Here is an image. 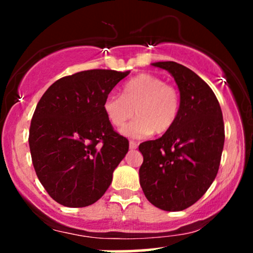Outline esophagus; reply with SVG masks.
Instances as JSON below:
<instances>
[{
	"instance_id": "34e87169",
	"label": "esophagus",
	"mask_w": 253,
	"mask_h": 253,
	"mask_svg": "<svg viewBox=\"0 0 253 253\" xmlns=\"http://www.w3.org/2000/svg\"><path fill=\"white\" fill-rule=\"evenodd\" d=\"M136 147H138V144H136L135 141L129 140V149H130V150H135Z\"/></svg>"
}]
</instances>
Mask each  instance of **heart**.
I'll return each mask as SVG.
<instances>
[{
	"label": "heart",
	"instance_id": "1",
	"mask_svg": "<svg viewBox=\"0 0 253 253\" xmlns=\"http://www.w3.org/2000/svg\"><path fill=\"white\" fill-rule=\"evenodd\" d=\"M181 97L171 84L161 77L140 74L124 85L123 95L104 98L103 110L110 124L121 128L133 115L138 117L123 129L128 136L163 134L172 128L178 117Z\"/></svg>",
	"mask_w": 253,
	"mask_h": 253
}]
</instances>
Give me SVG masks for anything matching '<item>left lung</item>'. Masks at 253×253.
Returning <instances> with one entry per match:
<instances>
[{
	"label": "left lung",
	"mask_w": 253,
	"mask_h": 253,
	"mask_svg": "<svg viewBox=\"0 0 253 253\" xmlns=\"http://www.w3.org/2000/svg\"><path fill=\"white\" fill-rule=\"evenodd\" d=\"M152 65L175 78L181 106L172 128L139 145V178L153 206L178 211L199 201L215 179L225 143L222 112L211 86L190 69L175 62Z\"/></svg>",
	"instance_id": "obj_1"
}]
</instances>
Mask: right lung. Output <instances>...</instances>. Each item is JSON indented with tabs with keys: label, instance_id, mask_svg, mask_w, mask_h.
I'll return each mask as SVG.
<instances>
[{
	"label": "right lung",
	"instance_id": "add662e5",
	"mask_svg": "<svg viewBox=\"0 0 253 253\" xmlns=\"http://www.w3.org/2000/svg\"><path fill=\"white\" fill-rule=\"evenodd\" d=\"M128 74L77 72L56 81L37 104L28 138L32 162L48 195L65 207L101 199L128 152V140L103 110L104 98Z\"/></svg>",
	"mask_w": 253,
	"mask_h": 253
}]
</instances>
